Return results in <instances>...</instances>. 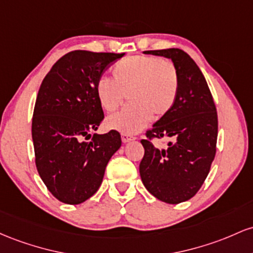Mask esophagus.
I'll list each match as a JSON object with an SVG mask.
<instances>
[{"label":"esophagus","instance_id":"1","mask_svg":"<svg viewBox=\"0 0 253 253\" xmlns=\"http://www.w3.org/2000/svg\"><path fill=\"white\" fill-rule=\"evenodd\" d=\"M132 140H135L134 136L126 135V134H122V141H123L124 143H127V142H130V141H132Z\"/></svg>","mask_w":253,"mask_h":253}]
</instances>
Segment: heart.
<instances>
[{"label":"heart","mask_w":253,"mask_h":253,"mask_svg":"<svg viewBox=\"0 0 253 253\" xmlns=\"http://www.w3.org/2000/svg\"><path fill=\"white\" fill-rule=\"evenodd\" d=\"M179 78L175 65L154 56H129L113 65L112 80L100 79L95 95L101 109L113 112L126 95L129 106L106 119L109 129L131 135L148 126L153 116L161 118L175 103Z\"/></svg>","instance_id":"1"}]
</instances>
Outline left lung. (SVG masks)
<instances>
[{"mask_svg": "<svg viewBox=\"0 0 253 253\" xmlns=\"http://www.w3.org/2000/svg\"><path fill=\"white\" fill-rule=\"evenodd\" d=\"M172 59L179 78L175 103L141 140L144 148L140 175L146 189L158 200L178 204L190 200L203 185L216 153L217 112L202 72L185 51H144ZM154 137H169L159 150Z\"/></svg>", "mask_w": 253, "mask_h": 253, "instance_id": "1", "label": "left lung"}]
</instances>
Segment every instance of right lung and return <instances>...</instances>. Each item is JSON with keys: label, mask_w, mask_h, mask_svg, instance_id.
<instances>
[{"label": "right lung", "mask_w": 253, "mask_h": 253, "mask_svg": "<svg viewBox=\"0 0 253 253\" xmlns=\"http://www.w3.org/2000/svg\"><path fill=\"white\" fill-rule=\"evenodd\" d=\"M124 53L75 50L52 65L42 80L32 118L36 166L61 202L80 204L98 191L109 160L122 146L111 130L93 135L104 119L95 84Z\"/></svg>", "instance_id": "add662e5"}]
</instances>
